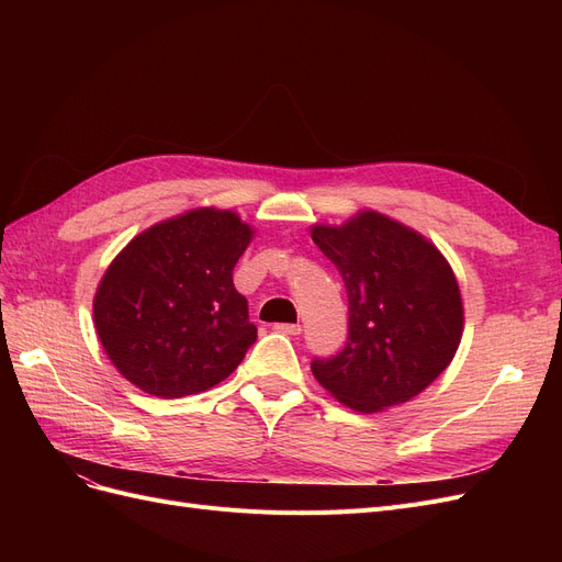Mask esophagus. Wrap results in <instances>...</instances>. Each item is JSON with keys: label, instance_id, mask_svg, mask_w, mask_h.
<instances>
[{"label": "esophagus", "instance_id": "obj_1", "mask_svg": "<svg viewBox=\"0 0 562 562\" xmlns=\"http://www.w3.org/2000/svg\"><path fill=\"white\" fill-rule=\"evenodd\" d=\"M274 330L281 333V335H300L302 326H300V323H277Z\"/></svg>", "mask_w": 562, "mask_h": 562}]
</instances>
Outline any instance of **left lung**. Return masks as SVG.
I'll use <instances>...</instances> for the list:
<instances>
[{"mask_svg":"<svg viewBox=\"0 0 562 562\" xmlns=\"http://www.w3.org/2000/svg\"><path fill=\"white\" fill-rule=\"evenodd\" d=\"M349 297V337L314 359L323 389L356 413H380L422 394L454 359L464 307L452 267L429 239L375 211L314 225Z\"/></svg>","mask_w":562,"mask_h":562,"instance_id":"obj_1","label":"left lung"}]
</instances>
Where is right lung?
<instances>
[{
  "instance_id": "right-lung-1",
  "label": "right lung",
  "mask_w": 562,
  "mask_h": 562,
  "mask_svg": "<svg viewBox=\"0 0 562 562\" xmlns=\"http://www.w3.org/2000/svg\"><path fill=\"white\" fill-rule=\"evenodd\" d=\"M252 227L194 209L151 225L116 255L93 297L100 345L122 375L161 398L229 378L258 339L232 281Z\"/></svg>"
}]
</instances>
